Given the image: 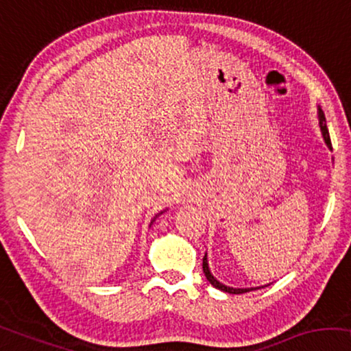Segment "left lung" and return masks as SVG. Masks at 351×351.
<instances>
[{
    "label": "left lung",
    "instance_id": "1",
    "mask_svg": "<svg viewBox=\"0 0 351 351\" xmlns=\"http://www.w3.org/2000/svg\"><path fill=\"white\" fill-rule=\"evenodd\" d=\"M317 112H318V124H319V130H322V135L324 138V143L326 146L329 147L330 151H332V145H330V138H329V132H328V125H326V117H324V112L322 108H317ZM204 274L206 276V280L210 281L211 285L215 286L216 289L223 291V293H227V294H243V293H250V291H254V289H259V286H256V288H232V286H227V285H223L221 281H218L213 276V274H211L210 270V265H208V256H204Z\"/></svg>",
    "mask_w": 351,
    "mask_h": 351
}]
</instances>
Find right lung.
I'll use <instances>...</instances> for the list:
<instances>
[{
    "instance_id": "right-lung-1",
    "label": "right lung",
    "mask_w": 351,
    "mask_h": 351,
    "mask_svg": "<svg viewBox=\"0 0 351 351\" xmlns=\"http://www.w3.org/2000/svg\"><path fill=\"white\" fill-rule=\"evenodd\" d=\"M165 211H167V210H164V211H160V213H157V215L154 216V218H152V221H151V226H152V223H154V221H156L157 218H159V216H160L162 213H165Z\"/></svg>"
}]
</instances>
